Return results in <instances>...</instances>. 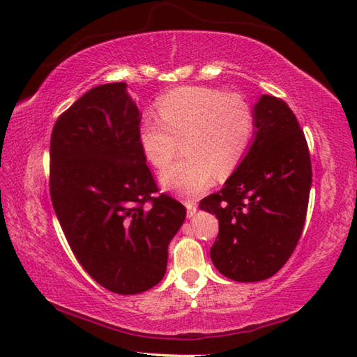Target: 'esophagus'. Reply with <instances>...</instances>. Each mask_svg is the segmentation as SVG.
<instances>
[{
    "instance_id": "obj_1",
    "label": "esophagus",
    "mask_w": 357,
    "mask_h": 357,
    "mask_svg": "<svg viewBox=\"0 0 357 357\" xmlns=\"http://www.w3.org/2000/svg\"><path fill=\"white\" fill-rule=\"evenodd\" d=\"M184 204L187 209V217H193V214H195V211H197V203L193 200H185Z\"/></svg>"
}]
</instances>
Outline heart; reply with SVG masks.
<instances>
[{
	"instance_id": "heart-1",
	"label": "heart",
	"mask_w": 357,
	"mask_h": 357,
	"mask_svg": "<svg viewBox=\"0 0 357 357\" xmlns=\"http://www.w3.org/2000/svg\"><path fill=\"white\" fill-rule=\"evenodd\" d=\"M159 118L138 126V144L151 165L164 168L183 142L185 159L167 167L159 181L164 189L195 197L241 165L253 143L255 110L247 98L208 86H183L157 100Z\"/></svg>"
}]
</instances>
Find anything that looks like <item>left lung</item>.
<instances>
[{
    "label": "left lung",
    "mask_w": 357,
    "mask_h": 357,
    "mask_svg": "<svg viewBox=\"0 0 357 357\" xmlns=\"http://www.w3.org/2000/svg\"><path fill=\"white\" fill-rule=\"evenodd\" d=\"M245 159L223 189L200 202L219 219L211 259L236 282L273 277L291 257L305 223L312 185L309 146L291 108L261 96Z\"/></svg>",
    "instance_id": "obj_1"
}]
</instances>
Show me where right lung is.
Segmentation results:
<instances>
[{
  "instance_id": "obj_1",
  "label": "right lung",
  "mask_w": 357,
  "mask_h": 357,
  "mask_svg": "<svg viewBox=\"0 0 357 357\" xmlns=\"http://www.w3.org/2000/svg\"><path fill=\"white\" fill-rule=\"evenodd\" d=\"M142 113L124 82L89 89L50 138V197L64 236L93 279L118 294L165 275L185 208L159 192L138 144Z\"/></svg>"
}]
</instances>
